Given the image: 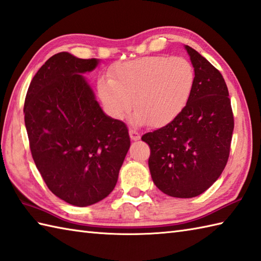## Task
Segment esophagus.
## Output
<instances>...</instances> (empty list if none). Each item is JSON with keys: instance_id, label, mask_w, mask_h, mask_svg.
<instances>
[{"instance_id": "obj_1", "label": "esophagus", "mask_w": 261, "mask_h": 261, "mask_svg": "<svg viewBox=\"0 0 261 261\" xmlns=\"http://www.w3.org/2000/svg\"><path fill=\"white\" fill-rule=\"evenodd\" d=\"M129 135H130L131 140L137 141V140H139V139H140V134H139V132H137L136 130H132V129H130V131H129Z\"/></svg>"}]
</instances>
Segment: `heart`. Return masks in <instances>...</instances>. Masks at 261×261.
Returning a JSON list of instances; mask_svg holds the SVG:
<instances>
[{
  "instance_id": "obj_1",
  "label": "heart",
  "mask_w": 261,
  "mask_h": 261,
  "mask_svg": "<svg viewBox=\"0 0 261 261\" xmlns=\"http://www.w3.org/2000/svg\"><path fill=\"white\" fill-rule=\"evenodd\" d=\"M195 79V69L187 59L149 55L115 63L109 79L98 80L97 90L114 119H125L135 104L139 123L162 127L185 110Z\"/></svg>"
}]
</instances>
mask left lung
I'll use <instances>...</instances> for the list:
<instances>
[{"instance_id": "obj_1", "label": "left lung", "mask_w": 261, "mask_h": 261, "mask_svg": "<svg viewBox=\"0 0 261 261\" xmlns=\"http://www.w3.org/2000/svg\"><path fill=\"white\" fill-rule=\"evenodd\" d=\"M196 79L185 110L170 124L141 137L150 148L151 178L167 196L201 195L226 166L234 117L222 73L186 46Z\"/></svg>"}]
</instances>
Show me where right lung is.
Here are the masks:
<instances>
[{"instance_id":"1","label":"right lung","mask_w":261,"mask_h":261,"mask_svg":"<svg viewBox=\"0 0 261 261\" xmlns=\"http://www.w3.org/2000/svg\"><path fill=\"white\" fill-rule=\"evenodd\" d=\"M97 63L66 52L53 55L35 74L23 106L36 167L56 197L78 207L113 191L130 147L124 122L101 111L81 75Z\"/></svg>"}]
</instances>
